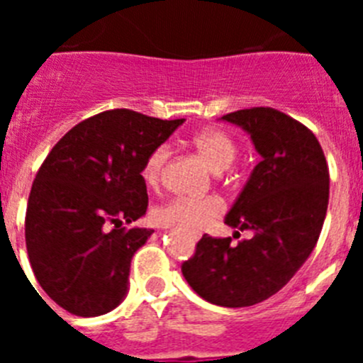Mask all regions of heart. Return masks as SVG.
<instances>
[{"label":"heart","mask_w":363,"mask_h":363,"mask_svg":"<svg viewBox=\"0 0 363 363\" xmlns=\"http://www.w3.org/2000/svg\"><path fill=\"white\" fill-rule=\"evenodd\" d=\"M191 145L214 172L229 169L236 158V143L223 130H200L192 136ZM169 154H171L169 145H158L147 156L142 169V178L147 185L158 184L160 178H162L163 167L169 160ZM221 211H223V205L216 198H205V200L178 198V200L169 201L167 205L156 209L154 220L158 221L160 225L178 227V229L187 230V233H200L209 225L214 218L220 216Z\"/></svg>","instance_id":"1"}]
</instances>
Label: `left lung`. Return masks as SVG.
I'll return each instance as SVG.
<instances>
[{
    "label": "left lung",
    "instance_id": "8db88e82",
    "mask_svg": "<svg viewBox=\"0 0 363 363\" xmlns=\"http://www.w3.org/2000/svg\"><path fill=\"white\" fill-rule=\"evenodd\" d=\"M220 120L245 130L262 156L225 216L234 234L252 236L233 245L203 234L182 272L214 306L249 307L277 294L313 252L329 203V169L316 136L284 112L252 107Z\"/></svg>",
    "mask_w": 363,
    "mask_h": 363
}]
</instances>
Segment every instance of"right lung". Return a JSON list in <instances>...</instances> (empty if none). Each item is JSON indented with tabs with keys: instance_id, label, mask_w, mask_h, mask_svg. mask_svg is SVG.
I'll return each instance as SVG.
<instances>
[{
	"instance_id": "add662e5",
	"label": "right lung",
	"mask_w": 363,
	"mask_h": 363,
	"mask_svg": "<svg viewBox=\"0 0 363 363\" xmlns=\"http://www.w3.org/2000/svg\"><path fill=\"white\" fill-rule=\"evenodd\" d=\"M184 121L99 112L45 158L28 196L25 242L38 284L57 306L99 316L127 296L130 259L154 230L123 223L145 214L143 163Z\"/></svg>"
}]
</instances>
